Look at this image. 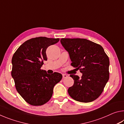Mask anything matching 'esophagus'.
Masks as SVG:
<instances>
[{
  "instance_id": "esophagus-1",
  "label": "esophagus",
  "mask_w": 124,
  "mask_h": 124,
  "mask_svg": "<svg viewBox=\"0 0 124 124\" xmlns=\"http://www.w3.org/2000/svg\"><path fill=\"white\" fill-rule=\"evenodd\" d=\"M62 76H63V78H67V75L66 74H62Z\"/></svg>"
}]
</instances>
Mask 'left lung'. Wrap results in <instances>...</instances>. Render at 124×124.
I'll use <instances>...</instances> for the list:
<instances>
[{
    "label": "left lung",
    "instance_id": "obj_1",
    "mask_svg": "<svg viewBox=\"0 0 124 124\" xmlns=\"http://www.w3.org/2000/svg\"><path fill=\"white\" fill-rule=\"evenodd\" d=\"M61 43L70 54L71 65L83 74L70 77L74 85L69 95L77 101H93L101 95L109 78V60L101 46L86 39L62 38Z\"/></svg>",
    "mask_w": 124,
    "mask_h": 124
}]
</instances>
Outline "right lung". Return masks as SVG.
I'll return each instance as SVG.
<instances>
[{
    "label": "right lung",
    "mask_w": 124,
    "mask_h": 124,
    "mask_svg": "<svg viewBox=\"0 0 124 124\" xmlns=\"http://www.w3.org/2000/svg\"><path fill=\"white\" fill-rule=\"evenodd\" d=\"M59 40V38L42 37L29 39L12 56L11 76L16 90L29 104L41 106L47 102L54 85L62 78L59 73L49 74L41 70L43 61L47 60V48Z\"/></svg>",
    "instance_id": "add662e5"
}]
</instances>
